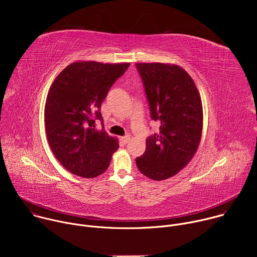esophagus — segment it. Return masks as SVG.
<instances>
[{"mask_svg":"<svg viewBox=\"0 0 257 257\" xmlns=\"http://www.w3.org/2000/svg\"><path fill=\"white\" fill-rule=\"evenodd\" d=\"M122 141H123V143L124 144H126V143H128L129 141H130V136H128V135H126V136H123L122 138Z\"/></svg>","mask_w":257,"mask_h":257,"instance_id":"esophagus-1","label":"esophagus"}]
</instances>
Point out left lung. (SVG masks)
<instances>
[{"mask_svg":"<svg viewBox=\"0 0 257 257\" xmlns=\"http://www.w3.org/2000/svg\"><path fill=\"white\" fill-rule=\"evenodd\" d=\"M158 133L146 139L145 153L136 159L138 170L162 181L177 175L194 157L201 139L203 112L198 89L182 67L137 63Z\"/></svg>","mask_w":257,"mask_h":257,"instance_id":"left-lung-1","label":"left lung"}]
</instances>
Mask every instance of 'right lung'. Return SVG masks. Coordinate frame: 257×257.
<instances>
[{
	"label": "right lung",
	"mask_w": 257,
	"mask_h": 257,
	"mask_svg": "<svg viewBox=\"0 0 257 257\" xmlns=\"http://www.w3.org/2000/svg\"><path fill=\"white\" fill-rule=\"evenodd\" d=\"M129 66L78 61L67 66L51 85L45 105L46 134L54 156L70 173L94 178L108 168L118 138L94 124L103 123L101 102Z\"/></svg>",
	"instance_id": "1"
}]
</instances>
